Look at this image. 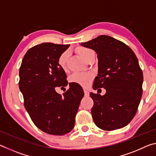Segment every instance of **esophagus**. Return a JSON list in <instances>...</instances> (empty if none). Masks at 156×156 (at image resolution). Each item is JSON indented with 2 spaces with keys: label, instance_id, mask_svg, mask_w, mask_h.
<instances>
[{
  "label": "esophagus",
  "instance_id": "obj_1",
  "mask_svg": "<svg viewBox=\"0 0 156 156\" xmlns=\"http://www.w3.org/2000/svg\"><path fill=\"white\" fill-rule=\"evenodd\" d=\"M84 96H88L89 95V92L87 90V89H84Z\"/></svg>",
  "mask_w": 156,
  "mask_h": 156
}]
</instances>
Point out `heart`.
Masks as SVG:
<instances>
[{
  "mask_svg": "<svg viewBox=\"0 0 156 156\" xmlns=\"http://www.w3.org/2000/svg\"><path fill=\"white\" fill-rule=\"evenodd\" d=\"M91 51L90 49L87 48V47H80L78 49V52L80 56L83 59H85L88 53ZM69 55V52L68 50L62 52L58 58V65L62 69H65L67 65V62ZM94 75L91 73H83L78 72L74 73L71 76L70 80L73 83H76L83 87H87L90 84L91 82L93 80Z\"/></svg>",
  "mask_w": 156,
  "mask_h": 156,
  "instance_id": "heart-1",
  "label": "heart"
}]
</instances>
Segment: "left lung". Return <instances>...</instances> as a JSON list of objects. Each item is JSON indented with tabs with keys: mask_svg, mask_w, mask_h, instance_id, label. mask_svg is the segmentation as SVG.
<instances>
[{
	"mask_svg": "<svg viewBox=\"0 0 156 156\" xmlns=\"http://www.w3.org/2000/svg\"><path fill=\"white\" fill-rule=\"evenodd\" d=\"M80 45L97 54L98 70L93 89H106L104 96L90 93L94 123L106 131L124 127L135 116L142 94L143 73L136 54L122 42L105 35Z\"/></svg>",
	"mask_w": 156,
	"mask_h": 156,
	"instance_id": "obj_1",
	"label": "left lung"
}]
</instances>
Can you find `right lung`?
Segmentation results:
<instances>
[{
    "label": "right lung",
    "instance_id": "add662e5",
    "mask_svg": "<svg viewBox=\"0 0 156 156\" xmlns=\"http://www.w3.org/2000/svg\"><path fill=\"white\" fill-rule=\"evenodd\" d=\"M69 44L44 43L26 53L19 69V89L25 109L37 127L51 135L62 136L72 130L84 91L69 83L62 95L56 91L68 84L67 75L58 58Z\"/></svg>",
    "mask_w": 156,
    "mask_h": 156
}]
</instances>
